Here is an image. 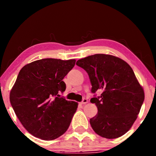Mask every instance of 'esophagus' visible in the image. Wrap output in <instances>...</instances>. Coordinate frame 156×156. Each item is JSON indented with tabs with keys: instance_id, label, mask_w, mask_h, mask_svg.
<instances>
[{
	"instance_id": "esophagus-1",
	"label": "esophagus",
	"mask_w": 156,
	"mask_h": 156,
	"mask_svg": "<svg viewBox=\"0 0 156 156\" xmlns=\"http://www.w3.org/2000/svg\"><path fill=\"white\" fill-rule=\"evenodd\" d=\"M87 99H86V98H83V100H82V102H81V104L82 105H84V104H86L87 102Z\"/></svg>"
}]
</instances>
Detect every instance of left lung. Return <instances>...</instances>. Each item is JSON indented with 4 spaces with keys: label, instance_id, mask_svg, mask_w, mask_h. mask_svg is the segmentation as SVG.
I'll list each match as a JSON object with an SVG mask.
<instances>
[{
    "label": "left lung",
    "instance_id": "left-lung-1",
    "mask_svg": "<svg viewBox=\"0 0 156 156\" xmlns=\"http://www.w3.org/2000/svg\"><path fill=\"white\" fill-rule=\"evenodd\" d=\"M76 65L88 73L92 93L102 91L90 100L98 108L89 121L93 130L107 139L123 136L137 119L144 100L133 69L119 58L102 54L78 60Z\"/></svg>",
    "mask_w": 156,
    "mask_h": 156
}]
</instances>
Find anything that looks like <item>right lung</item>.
Returning <instances> with one entry per match:
<instances>
[{"instance_id":"right-lung-1","label":"right lung","mask_w":156,"mask_h":156,"mask_svg":"<svg viewBox=\"0 0 156 156\" xmlns=\"http://www.w3.org/2000/svg\"><path fill=\"white\" fill-rule=\"evenodd\" d=\"M75 59L38 60L25 65L10 92L12 107L31 135L52 140L65 133L78 108L60 94L65 91L63 78L72 69Z\"/></svg>"}]
</instances>
